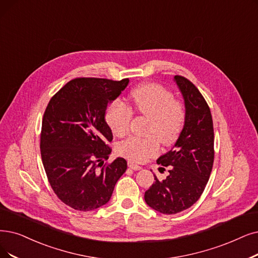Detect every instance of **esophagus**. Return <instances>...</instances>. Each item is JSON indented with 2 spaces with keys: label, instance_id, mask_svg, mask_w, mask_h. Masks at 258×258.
Here are the masks:
<instances>
[{
  "label": "esophagus",
  "instance_id": "34e87169",
  "mask_svg": "<svg viewBox=\"0 0 258 258\" xmlns=\"http://www.w3.org/2000/svg\"><path fill=\"white\" fill-rule=\"evenodd\" d=\"M128 167L129 168H131L132 170H140V169H142V167L141 166H139V165H137V164H135V163H132V162H128Z\"/></svg>",
  "mask_w": 258,
  "mask_h": 258
}]
</instances>
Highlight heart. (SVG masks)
I'll list each match as a JSON object with an SVG mask.
<instances>
[{
    "mask_svg": "<svg viewBox=\"0 0 258 258\" xmlns=\"http://www.w3.org/2000/svg\"><path fill=\"white\" fill-rule=\"evenodd\" d=\"M131 102L142 115L150 118L146 139L131 137L117 146L119 156L142 163L156 156L160 144L170 145L177 140L185 119V110L180 101L173 99L169 90L158 84H145L131 93ZM132 111L122 101L115 100L108 108L106 120L117 137L126 136L130 129Z\"/></svg>",
    "mask_w": 258,
    "mask_h": 258,
    "instance_id": "b5f03b06",
    "label": "heart"
}]
</instances>
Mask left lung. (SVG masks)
Listing matches in <instances>:
<instances>
[{"mask_svg": "<svg viewBox=\"0 0 258 258\" xmlns=\"http://www.w3.org/2000/svg\"><path fill=\"white\" fill-rule=\"evenodd\" d=\"M173 81L184 100V126L173 147L157 161L168 166V176L159 180L154 174L156 182L144 196L151 209L166 215L187 210L198 201L214 163V128L207 101L188 79L177 75Z\"/></svg>", "mask_w": 258, "mask_h": 258, "instance_id": "1", "label": "left lung"}]
</instances>
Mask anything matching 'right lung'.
I'll list each match as a JSON object with an SVG mask.
<instances>
[{
  "label": "right lung",
  "mask_w": 258,
  "mask_h": 258,
  "mask_svg": "<svg viewBox=\"0 0 258 258\" xmlns=\"http://www.w3.org/2000/svg\"><path fill=\"white\" fill-rule=\"evenodd\" d=\"M128 84V78H75L50 98L45 109L41 158L51 188L72 209L89 212L108 203L127 169L122 158L107 166L102 164L111 153L107 143L113 139L106 110Z\"/></svg>",
  "instance_id": "1"
}]
</instances>
